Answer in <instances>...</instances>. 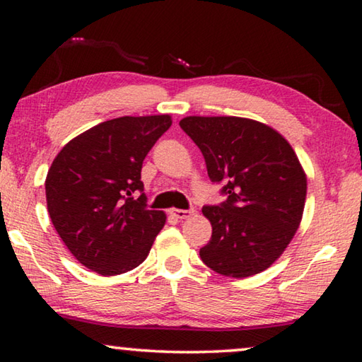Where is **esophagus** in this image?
Segmentation results:
<instances>
[{"label": "esophagus", "instance_id": "34e87169", "mask_svg": "<svg viewBox=\"0 0 362 362\" xmlns=\"http://www.w3.org/2000/svg\"><path fill=\"white\" fill-rule=\"evenodd\" d=\"M193 214V211H185V209H170V216L175 218H187Z\"/></svg>", "mask_w": 362, "mask_h": 362}]
</instances>
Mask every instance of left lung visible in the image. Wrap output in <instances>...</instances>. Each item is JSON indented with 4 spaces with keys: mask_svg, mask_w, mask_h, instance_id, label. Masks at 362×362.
Instances as JSON below:
<instances>
[{
    "mask_svg": "<svg viewBox=\"0 0 362 362\" xmlns=\"http://www.w3.org/2000/svg\"><path fill=\"white\" fill-rule=\"evenodd\" d=\"M179 124L226 196L223 203L203 207L212 236L199 249L201 260L223 276L263 272L284 252L302 220L306 177L296 151L254 119L187 116Z\"/></svg>",
    "mask_w": 362,
    "mask_h": 362,
    "instance_id": "1",
    "label": "left lung"
}]
</instances>
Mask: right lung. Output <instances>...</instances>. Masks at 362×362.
Here are the masks:
<instances>
[{
	"label": "right lung",
	"mask_w": 362,
	"mask_h": 362,
	"mask_svg": "<svg viewBox=\"0 0 362 362\" xmlns=\"http://www.w3.org/2000/svg\"><path fill=\"white\" fill-rule=\"evenodd\" d=\"M169 115L100 122L60 150L46 177L49 217L86 268L113 276L139 267L166 222L146 206L145 156L166 132Z\"/></svg>",
	"instance_id": "obj_1"
}]
</instances>
